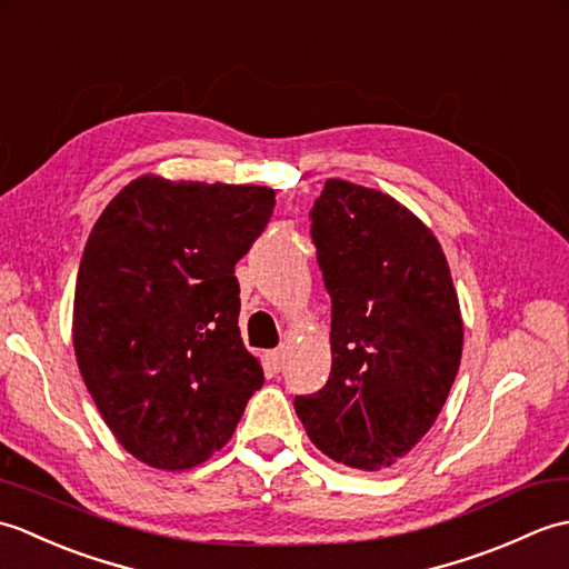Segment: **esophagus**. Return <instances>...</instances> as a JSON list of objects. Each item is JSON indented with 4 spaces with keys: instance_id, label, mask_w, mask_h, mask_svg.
Here are the masks:
<instances>
[{
    "instance_id": "1",
    "label": "esophagus",
    "mask_w": 569,
    "mask_h": 569,
    "mask_svg": "<svg viewBox=\"0 0 569 569\" xmlns=\"http://www.w3.org/2000/svg\"><path fill=\"white\" fill-rule=\"evenodd\" d=\"M266 359H269V365H271L276 371H281L283 365H286V349H283V347H281V349H273V352L266 355Z\"/></svg>"
}]
</instances>
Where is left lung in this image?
<instances>
[{"label":"left lung","mask_w":569,"mask_h":569,"mask_svg":"<svg viewBox=\"0 0 569 569\" xmlns=\"http://www.w3.org/2000/svg\"><path fill=\"white\" fill-rule=\"evenodd\" d=\"M332 298V369L296 413L322 455L379 471L420 442L462 359V316L440 241L381 190L330 178L310 212Z\"/></svg>","instance_id":"obj_1"}]
</instances>
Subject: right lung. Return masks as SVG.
Instances as JSON below:
<instances>
[{
  "instance_id": "1",
  "label": "right lung",
  "mask_w": 569,
  "mask_h": 569,
  "mask_svg": "<svg viewBox=\"0 0 569 569\" xmlns=\"http://www.w3.org/2000/svg\"><path fill=\"white\" fill-rule=\"evenodd\" d=\"M273 204L263 186L141 176L94 222L72 347L104 422L143 465L180 471L210 459L263 386L239 335L234 266Z\"/></svg>"
}]
</instances>
